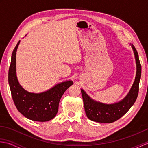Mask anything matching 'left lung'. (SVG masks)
Masks as SVG:
<instances>
[{
    "mask_svg": "<svg viewBox=\"0 0 148 148\" xmlns=\"http://www.w3.org/2000/svg\"><path fill=\"white\" fill-rule=\"evenodd\" d=\"M133 49L136 63V75L131 88L120 101L114 103H104L93 100L81 88L84 110L89 119L98 123H112L126 114L136 102L139 93V85L141 76V65L137 50L132 44H130Z\"/></svg>",
    "mask_w": 148,
    "mask_h": 148,
    "instance_id": "8db88e82",
    "label": "left lung"
}]
</instances>
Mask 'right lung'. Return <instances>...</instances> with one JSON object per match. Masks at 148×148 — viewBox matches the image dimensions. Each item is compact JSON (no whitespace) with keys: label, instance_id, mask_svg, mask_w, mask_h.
<instances>
[{"label":"right lung","instance_id":"obj_1","mask_svg":"<svg viewBox=\"0 0 148 148\" xmlns=\"http://www.w3.org/2000/svg\"><path fill=\"white\" fill-rule=\"evenodd\" d=\"M20 40L12 53L9 69L8 81L11 95L18 111L32 121L45 122L55 117L58 111L60 100L73 81L67 80L60 83L46 92L31 93L25 90L19 83L16 76V55Z\"/></svg>","mask_w":148,"mask_h":148}]
</instances>
